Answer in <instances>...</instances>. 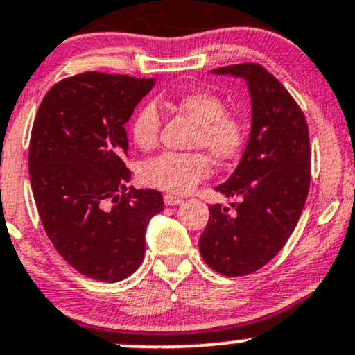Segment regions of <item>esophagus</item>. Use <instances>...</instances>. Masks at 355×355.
Returning a JSON list of instances; mask_svg holds the SVG:
<instances>
[{
	"label": "esophagus",
	"instance_id": "obj_1",
	"mask_svg": "<svg viewBox=\"0 0 355 355\" xmlns=\"http://www.w3.org/2000/svg\"><path fill=\"white\" fill-rule=\"evenodd\" d=\"M163 200H165L166 206H178V204H182L180 197L171 196V193H165V196H163Z\"/></svg>",
	"mask_w": 355,
	"mask_h": 355
}]
</instances>
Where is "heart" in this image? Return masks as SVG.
Returning a JSON list of instances; mask_svg holds the SVG:
<instances>
[{
    "mask_svg": "<svg viewBox=\"0 0 355 355\" xmlns=\"http://www.w3.org/2000/svg\"><path fill=\"white\" fill-rule=\"evenodd\" d=\"M175 107L197 124L192 139L193 148H206L218 163H231L240 158L248 141V125L241 115L226 110L221 96L196 89L178 96ZM159 129L162 115L155 103L141 107L130 122V136L143 151L156 148ZM209 171L211 162L206 153H165L144 163L141 180L149 187L180 193L204 180Z\"/></svg>",
    "mask_w": 355,
    "mask_h": 355,
    "instance_id": "heart-1",
    "label": "heart"
}]
</instances>
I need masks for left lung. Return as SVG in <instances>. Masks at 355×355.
<instances>
[{"mask_svg":"<svg viewBox=\"0 0 355 355\" xmlns=\"http://www.w3.org/2000/svg\"><path fill=\"white\" fill-rule=\"evenodd\" d=\"M248 81L252 132L230 180L216 187L238 197L233 211L214 204L199 240L204 262L226 277H241L270 262L296 227L311 180L308 124L281 81L257 62L212 69Z\"/></svg>","mask_w":355,"mask_h":355,"instance_id":"obj_1","label":"left lung"}]
</instances>
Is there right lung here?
<instances>
[{
	"instance_id": "obj_1",
	"label": "right lung",
	"mask_w": 355,
	"mask_h": 355,
	"mask_svg": "<svg viewBox=\"0 0 355 355\" xmlns=\"http://www.w3.org/2000/svg\"><path fill=\"white\" fill-rule=\"evenodd\" d=\"M151 78L88 71L44 96L28 148L33 199L47 236L80 274L100 282L129 277L144 259L149 219L163 196L125 189L129 121Z\"/></svg>"
}]
</instances>
